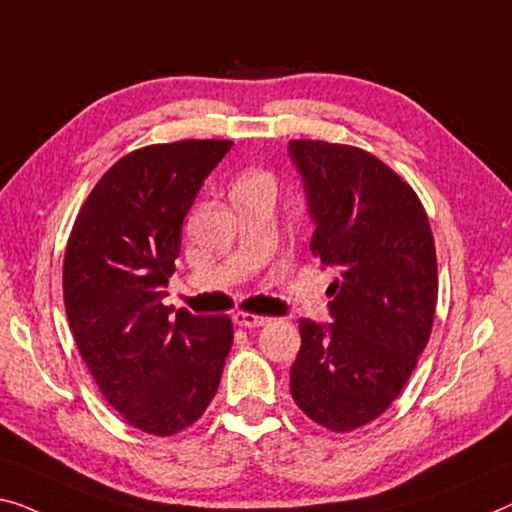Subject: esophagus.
Segmentation results:
<instances>
[{"label":"esophagus","mask_w":512,"mask_h":512,"mask_svg":"<svg viewBox=\"0 0 512 512\" xmlns=\"http://www.w3.org/2000/svg\"><path fill=\"white\" fill-rule=\"evenodd\" d=\"M234 324L243 326V329H259V326H266L271 322L269 317L255 315V312H234Z\"/></svg>","instance_id":"34e87169"}]
</instances>
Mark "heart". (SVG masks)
<instances>
[{"instance_id": "heart-1", "label": "heart", "mask_w": 512, "mask_h": 512, "mask_svg": "<svg viewBox=\"0 0 512 512\" xmlns=\"http://www.w3.org/2000/svg\"><path fill=\"white\" fill-rule=\"evenodd\" d=\"M248 183H273V179H271V177H269V174H266V172H259V170H253V172L243 174V177H241V181H239V186H248Z\"/></svg>"}]
</instances>
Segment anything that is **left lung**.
Returning a JSON list of instances; mask_svg holds the SVG:
<instances>
[{
	"instance_id": "1",
	"label": "left lung",
	"mask_w": 512,
	"mask_h": 512,
	"mask_svg": "<svg viewBox=\"0 0 512 512\" xmlns=\"http://www.w3.org/2000/svg\"><path fill=\"white\" fill-rule=\"evenodd\" d=\"M315 218L310 250L335 266L333 324L301 319L292 398L312 423L352 432L391 407L432 333L437 253L414 188L370 151L292 140Z\"/></svg>"
}]
</instances>
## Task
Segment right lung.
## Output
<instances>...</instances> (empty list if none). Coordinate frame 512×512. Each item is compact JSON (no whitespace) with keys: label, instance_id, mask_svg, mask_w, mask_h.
<instances>
[{"label":"right lung","instance_id":"right-lung-1","mask_svg":"<svg viewBox=\"0 0 512 512\" xmlns=\"http://www.w3.org/2000/svg\"><path fill=\"white\" fill-rule=\"evenodd\" d=\"M234 142L149 144L119 158L78 211L64 255V305L103 398L128 425L172 437L218 391L234 329L227 315L170 319L160 287L174 273L181 225Z\"/></svg>","mask_w":512,"mask_h":512}]
</instances>
